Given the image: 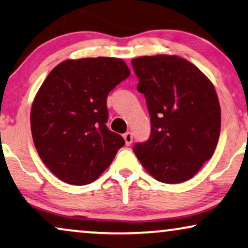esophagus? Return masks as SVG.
Listing matches in <instances>:
<instances>
[{"label":"esophagus","mask_w":248,"mask_h":248,"mask_svg":"<svg viewBox=\"0 0 248 248\" xmlns=\"http://www.w3.org/2000/svg\"><path fill=\"white\" fill-rule=\"evenodd\" d=\"M124 140L126 141V145L129 146V145L133 143V135H131V133H126L124 135Z\"/></svg>","instance_id":"obj_1"}]
</instances>
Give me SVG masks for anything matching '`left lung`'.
Masks as SVG:
<instances>
[{"mask_svg": "<svg viewBox=\"0 0 248 248\" xmlns=\"http://www.w3.org/2000/svg\"><path fill=\"white\" fill-rule=\"evenodd\" d=\"M151 115V137L134 152L164 184L189 180L216 151L221 108L216 88L196 65L177 55L131 60Z\"/></svg>", "mask_w": 248, "mask_h": 248, "instance_id": "1", "label": "left lung"}]
</instances>
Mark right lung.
Segmentation results:
<instances>
[{"label":"right lung","mask_w":248,"mask_h":248,"mask_svg":"<svg viewBox=\"0 0 248 248\" xmlns=\"http://www.w3.org/2000/svg\"><path fill=\"white\" fill-rule=\"evenodd\" d=\"M129 76L122 59L98 57L68 59L46 77L32 101L31 127L39 157L59 179L93 183L124 146L105 126L107 97Z\"/></svg>","instance_id":"right-lung-1"}]
</instances>
